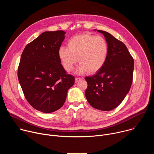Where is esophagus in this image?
<instances>
[{
  "instance_id": "obj_1",
  "label": "esophagus",
  "mask_w": 154,
  "mask_h": 154,
  "mask_svg": "<svg viewBox=\"0 0 154 154\" xmlns=\"http://www.w3.org/2000/svg\"><path fill=\"white\" fill-rule=\"evenodd\" d=\"M82 79H83V78L76 77V78L75 79V83H77L79 81H80V80H82Z\"/></svg>"
}]
</instances>
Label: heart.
Instances as JSON below:
<instances>
[{"mask_svg": "<svg viewBox=\"0 0 154 154\" xmlns=\"http://www.w3.org/2000/svg\"><path fill=\"white\" fill-rule=\"evenodd\" d=\"M108 54V46L102 36L84 33L72 37L67 43V48L58 49V57L63 68L71 71L78 61L80 64L77 72L83 74L99 71L106 62Z\"/></svg>", "mask_w": 154, "mask_h": 154, "instance_id": "b5f03b06", "label": "heart"}]
</instances>
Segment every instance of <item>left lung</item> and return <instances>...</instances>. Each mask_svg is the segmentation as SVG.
<instances>
[{
	"label": "left lung",
	"instance_id": "obj_1",
	"mask_svg": "<svg viewBox=\"0 0 154 154\" xmlns=\"http://www.w3.org/2000/svg\"><path fill=\"white\" fill-rule=\"evenodd\" d=\"M97 32L105 36L108 54L103 67L95 75L85 77V96L93 107L110 111L122 102L130 89L134 60L122 41L106 32Z\"/></svg>",
	"mask_w": 154,
	"mask_h": 154
}]
</instances>
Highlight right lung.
<instances>
[{"mask_svg": "<svg viewBox=\"0 0 154 154\" xmlns=\"http://www.w3.org/2000/svg\"><path fill=\"white\" fill-rule=\"evenodd\" d=\"M65 32H45L29 43L21 55L17 70L19 83L28 102L45 113L60 109L75 78L61 64L58 49Z\"/></svg>", "mask_w": 154, "mask_h": 154, "instance_id": "obj_1", "label": "right lung"}]
</instances>
